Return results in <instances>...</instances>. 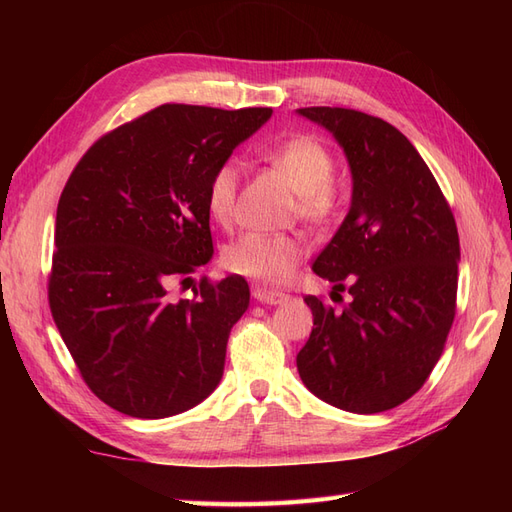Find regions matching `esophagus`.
<instances>
[{"instance_id":"1","label":"esophagus","mask_w":512,"mask_h":512,"mask_svg":"<svg viewBox=\"0 0 512 512\" xmlns=\"http://www.w3.org/2000/svg\"><path fill=\"white\" fill-rule=\"evenodd\" d=\"M254 299L258 303H267V305H280L288 299V294L277 292V290H269V288H256L254 290Z\"/></svg>"}]
</instances>
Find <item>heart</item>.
I'll return each instance as SVG.
<instances>
[{
    "label": "heart",
    "instance_id": "heart-1",
    "mask_svg": "<svg viewBox=\"0 0 512 512\" xmlns=\"http://www.w3.org/2000/svg\"><path fill=\"white\" fill-rule=\"evenodd\" d=\"M262 160L297 190L294 213L307 224L327 228L344 215L346 190L335 179V153L316 134H292L262 149ZM241 164L226 160L209 177L207 209L220 226H230L237 211ZM307 254V243L294 232H247L224 252L228 271L265 284H284Z\"/></svg>",
    "mask_w": 512,
    "mask_h": 512
}]
</instances>
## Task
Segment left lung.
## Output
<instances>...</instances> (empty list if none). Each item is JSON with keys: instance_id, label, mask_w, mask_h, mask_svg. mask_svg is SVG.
<instances>
[{"instance_id": "8db88e82", "label": "left lung", "mask_w": 512, "mask_h": 512, "mask_svg": "<svg viewBox=\"0 0 512 512\" xmlns=\"http://www.w3.org/2000/svg\"><path fill=\"white\" fill-rule=\"evenodd\" d=\"M299 115L335 136L352 173L350 211L314 262V273L348 290L350 301L333 309L307 294L314 329L297 354L299 376L339 410H391L425 384L453 327V211L391 123L339 106H307Z\"/></svg>"}]
</instances>
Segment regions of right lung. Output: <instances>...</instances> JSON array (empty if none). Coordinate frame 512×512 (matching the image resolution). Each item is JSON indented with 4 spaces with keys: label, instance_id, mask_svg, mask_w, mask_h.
I'll use <instances>...</instances> for the list:
<instances>
[{
    "label": "right lung",
    "instance_id": "add662e5",
    "mask_svg": "<svg viewBox=\"0 0 512 512\" xmlns=\"http://www.w3.org/2000/svg\"><path fill=\"white\" fill-rule=\"evenodd\" d=\"M271 113L162 104L98 138L72 170L49 305L85 384L113 410L166 418L220 384L247 282L203 277L194 299L179 301L168 286L211 260L209 177Z\"/></svg>",
    "mask_w": 512,
    "mask_h": 512
}]
</instances>
